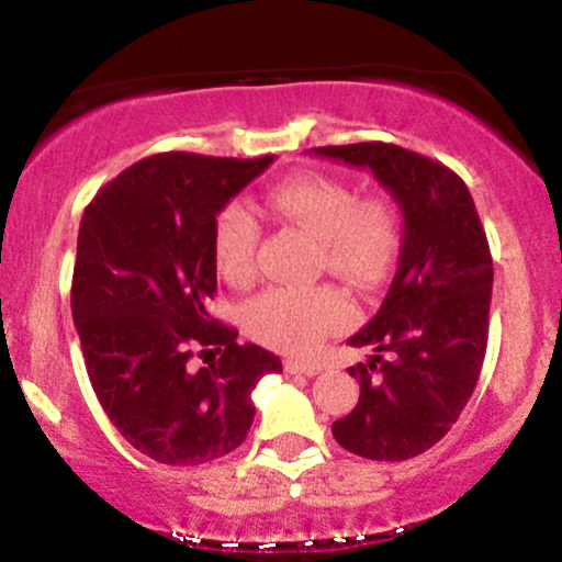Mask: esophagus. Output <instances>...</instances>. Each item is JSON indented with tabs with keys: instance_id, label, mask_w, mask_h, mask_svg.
<instances>
[{
	"instance_id": "esophagus-1",
	"label": "esophagus",
	"mask_w": 562,
	"mask_h": 562,
	"mask_svg": "<svg viewBox=\"0 0 562 562\" xmlns=\"http://www.w3.org/2000/svg\"><path fill=\"white\" fill-rule=\"evenodd\" d=\"M282 367H285V372H290V375H317V372H319L317 364L299 362V359H285Z\"/></svg>"
}]
</instances>
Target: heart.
I'll return each mask as SVG.
<instances>
[{
	"instance_id": "1",
	"label": "heart",
	"mask_w": 562,
	"mask_h": 562,
	"mask_svg": "<svg viewBox=\"0 0 562 562\" xmlns=\"http://www.w3.org/2000/svg\"><path fill=\"white\" fill-rule=\"evenodd\" d=\"M269 214L319 240V263L359 288L391 274L402 243L398 216L383 198L359 200L340 179L303 171L267 192ZM259 222L243 205H227L214 222V261L235 288L256 277ZM351 319V303L333 285L272 288L243 308V327L259 344L285 353H308L327 333Z\"/></svg>"
}]
</instances>
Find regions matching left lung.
<instances>
[{
	"instance_id": "8db88e82",
	"label": "left lung",
	"mask_w": 562,
	"mask_h": 562,
	"mask_svg": "<svg viewBox=\"0 0 562 562\" xmlns=\"http://www.w3.org/2000/svg\"><path fill=\"white\" fill-rule=\"evenodd\" d=\"M370 169L404 218L402 256L383 306L348 346L359 402L333 423L340 447L367 460L423 454L449 434L479 383L488 340L494 267L470 190L438 160L385 142L314 147Z\"/></svg>"
}]
</instances>
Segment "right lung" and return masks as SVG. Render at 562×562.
Returning <instances> with one entry per match:
<instances>
[{
	"label": "right lung",
	"instance_id": "obj_1",
	"mask_svg": "<svg viewBox=\"0 0 562 562\" xmlns=\"http://www.w3.org/2000/svg\"><path fill=\"white\" fill-rule=\"evenodd\" d=\"M272 160L160 153L121 171L81 216L70 308L89 380L119 434L164 465L240 447L256 383L282 372L272 351L240 346L209 314L216 216ZM195 352L212 362L195 371Z\"/></svg>",
	"mask_w": 562,
	"mask_h": 562
}]
</instances>
